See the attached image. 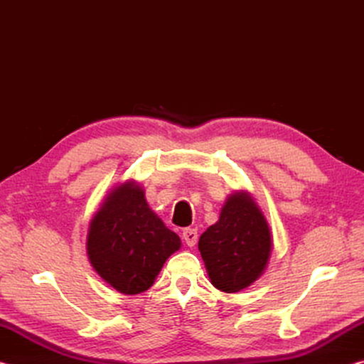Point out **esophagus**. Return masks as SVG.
Segmentation results:
<instances>
[{
	"label": "esophagus",
	"mask_w": 364,
	"mask_h": 364,
	"mask_svg": "<svg viewBox=\"0 0 364 364\" xmlns=\"http://www.w3.org/2000/svg\"><path fill=\"white\" fill-rule=\"evenodd\" d=\"M183 239H184V242L189 245V247H194L197 242V230H194V228H184Z\"/></svg>",
	"instance_id": "34e87169"
}]
</instances>
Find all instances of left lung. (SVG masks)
I'll return each instance as SVG.
<instances>
[{
  "instance_id": "left-lung-1",
  "label": "left lung",
  "mask_w": 364,
  "mask_h": 364,
  "mask_svg": "<svg viewBox=\"0 0 364 364\" xmlns=\"http://www.w3.org/2000/svg\"><path fill=\"white\" fill-rule=\"evenodd\" d=\"M199 250L213 287L236 294L267 269L273 237L267 218L249 191L228 196L220 218L199 239Z\"/></svg>"
}]
</instances>
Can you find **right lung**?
<instances>
[{"label":"right lung","instance_id":"add662e5","mask_svg":"<svg viewBox=\"0 0 364 364\" xmlns=\"http://www.w3.org/2000/svg\"><path fill=\"white\" fill-rule=\"evenodd\" d=\"M180 247L181 239L149 207L136 180L119 183L109 191L86 234L91 267L125 295L147 291L167 258Z\"/></svg>","mask_w":364,"mask_h":364}]
</instances>
